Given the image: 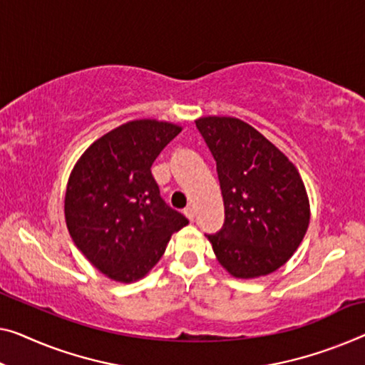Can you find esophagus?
I'll return each mask as SVG.
<instances>
[{"label": "esophagus", "mask_w": 365, "mask_h": 365, "mask_svg": "<svg viewBox=\"0 0 365 365\" xmlns=\"http://www.w3.org/2000/svg\"><path fill=\"white\" fill-rule=\"evenodd\" d=\"M183 213H185V216L188 217L190 221H193V217H195V210H193V206H187V208L183 210Z\"/></svg>", "instance_id": "1"}]
</instances>
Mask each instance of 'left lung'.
<instances>
[{"label": "left lung", "mask_w": 365, "mask_h": 365, "mask_svg": "<svg viewBox=\"0 0 365 365\" xmlns=\"http://www.w3.org/2000/svg\"><path fill=\"white\" fill-rule=\"evenodd\" d=\"M197 128L216 160L225 225L208 236L217 262L236 279L280 269L309 225V200L297 167L270 140L231 116L198 118Z\"/></svg>", "instance_id": "8db88e82"}]
</instances>
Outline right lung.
Wrapping results in <instances>:
<instances>
[{
    "mask_svg": "<svg viewBox=\"0 0 365 365\" xmlns=\"http://www.w3.org/2000/svg\"><path fill=\"white\" fill-rule=\"evenodd\" d=\"M178 124L134 119L80 155L65 190V222L75 246L108 279L130 284L159 262L173 232L188 225L160 198L150 167L180 133Z\"/></svg>",
    "mask_w": 365,
    "mask_h": 365,
    "instance_id": "1",
    "label": "right lung"
}]
</instances>
